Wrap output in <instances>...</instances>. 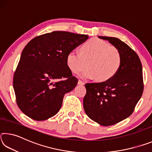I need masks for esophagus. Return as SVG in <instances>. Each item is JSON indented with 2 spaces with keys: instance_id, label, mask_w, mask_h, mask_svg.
Listing matches in <instances>:
<instances>
[{
  "instance_id": "obj_1",
  "label": "esophagus",
  "mask_w": 152,
  "mask_h": 152,
  "mask_svg": "<svg viewBox=\"0 0 152 152\" xmlns=\"http://www.w3.org/2000/svg\"><path fill=\"white\" fill-rule=\"evenodd\" d=\"M78 84H79V85H84V82H82V81H81V80H78Z\"/></svg>"
}]
</instances>
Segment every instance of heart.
<instances>
[{"label":"heart","instance_id":"b5f03b06","mask_svg":"<svg viewBox=\"0 0 152 152\" xmlns=\"http://www.w3.org/2000/svg\"><path fill=\"white\" fill-rule=\"evenodd\" d=\"M121 61V54L117 48L98 38H92L84 43L80 53L70 51L66 58L67 65L72 72L78 74L88 66L89 69L80 74L81 78H96L101 82L109 80L115 76Z\"/></svg>","mask_w":152,"mask_h":152}]
</instances>
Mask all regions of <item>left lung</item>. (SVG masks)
Returning a JSON list of instances; mask_svg holds the SVG:
<instances>
[{"label":"left lung","mask_w":152,"mask_h":152,"mask_svg":"<svg viewBox=\"0 0 152 152\" xmlns=\"http://www.w3.org/2000/svg\"><path fill=\"white\" fill-rule=\"evenodd\" d=\"M108 40L121 54L118 72L109 80L85 84L83 106L88 117L101 125L116 124L129 117L143 91L142 66L138 55L116 37L99 36Z\"/></svg>","instance_id":"8db88e82"}]
</instances>
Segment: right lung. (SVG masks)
Instances as JSON below:
<instances>
[{
    "label": "right lung",
    "mask_w": 152,
    "mask_h": 152,
    "mask_svg": "<svg viewBox=\"0 0 152 152\" xmlns=\"http://www.w3.org/2000/svg\"><path fill=\"white\" fill-rule=\"evenodd\" d=\"M88 38L86 35L56 31L37 36L27 43L13 77L17 104L24 114L35 121L57 114L64 94L78 83L67 65V56Z\"/></svg>",
    "instance_id": "obj_1"
}]
</instances>
